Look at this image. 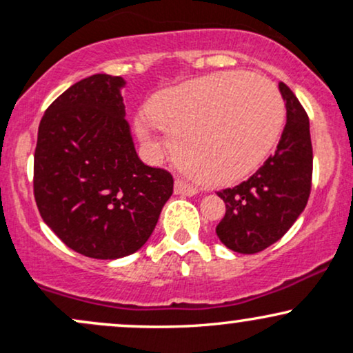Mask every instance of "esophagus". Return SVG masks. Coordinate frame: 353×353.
I'll use <instances>...</instances> for the list:
<instances>
[{"label":"esophagus","instance_id":"obj_1","mask_svg":"<svg viewBox=\"0 0 353 353\" xmlns=\"http://www.w3.org/2000/svg\"><path fill=\"white\" fill-rule=\"evenodd\" d=\"M174 192L179 194V196H194V194H197V189L194 185L188 184L185 181L177 179L174 182Z\"/></svg>","mask_w":353,"mask_h":353}]
</instances>
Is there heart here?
I'll return each mask as SVG.
<instances>
[{"mask_svg":"<svg viewBox=\"0 0 353 353\" xmlns=\"http://www.w3.org/2000/svg\"><path fill=\"white\" fill-rule=\"evenodd\" d=\"M285 123V104L269 79L217 72L157 96L151 114L136 119L144 143L156 145L157 128L171 137L176 161L210 185L244 179L265 161Z\"/></svg>","mask_w":353,"mask_h":353,"instance_id":"b5f03b06","label":"heart"}]
</instances>
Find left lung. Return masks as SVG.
<instances>
[{"label": "left lung", "mask_w": 353, "mask_h": 353, "mask_svg": "<svg viewBox=\"0 0 353 353\" xmlns=\"http://www.w3.org/2000/svg\"><path fill=\"white\" fill-rule=\"evenodd\" d=\"M287 109L277 151L249 179L219 190L225 216L217 237L239 254H255L277 242L305 209L312 189L309 116L287 84L279 83Z\"/></svg>", "instance_id": "obj_1"}]
</instances>
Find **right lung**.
I'll return each instance as SVG.
<instances>
[{
	"label": "right lung",
	"mask_w": 353,
	"mask_h": 353,
	"mask_svg": "<svg viewBox=\"0 0 353 353\" xmlns=\"http://www.w3.org/2000/svg\"><path fill=\"white\" fill-rule=\"evenodd\" d=\"M121 76L92 74L44 112L34 151V201L70 249L91 259L125 257L151 237L172 196L171 172L137 157Z\"/></svg>",
	"instance_id": "obj_1"
}]
</instances>
